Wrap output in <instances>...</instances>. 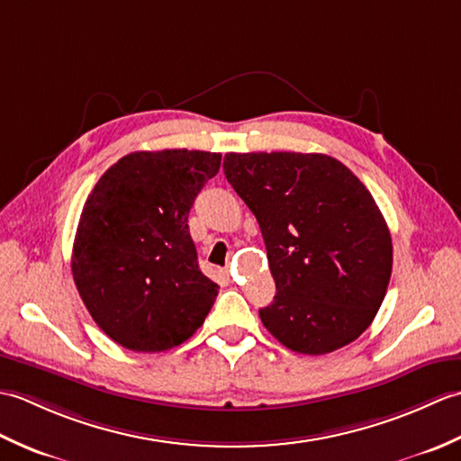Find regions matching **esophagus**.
<instances>
[{
  "label": "esophagus",
  "instance_id": "34e87169",
  "mask_svg": "<svg viewBox=\"0 0 461 461\" xmlns=\"http://www.w3.org/2000/svg\"><path fill=\"white\" fill-rule=\"evenodd\" d=\"M225 276H230V269H225Z\"/></svg>",
  "mask_w": 461,
  "mask_h": 461
}]
</instances>
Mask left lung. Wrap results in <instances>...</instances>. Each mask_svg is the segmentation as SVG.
Listing matches in <instances>:
<instances>
[{
  "instance_id": "1",
  "label": "left lung",
  "mask_w": 461,
  "mask_h": 461,
  "mask_svg": "<svg viewBox=\"0 0 461 461\" xmlns=\"http://www.w3.org/2000/svg\"><path fill=\"white\" fill-rule=\"evenodd\" d=\"M225 178L258 218L276 297L261 322L283 347L327 355L384 301L393 240L366 185L327 154L230 152Z\"/></svg>"
}]
</instances>
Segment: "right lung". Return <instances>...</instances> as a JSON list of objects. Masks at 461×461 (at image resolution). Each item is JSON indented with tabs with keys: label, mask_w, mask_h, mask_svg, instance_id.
I'll return each mask as SVG.
<instances>
[{
	"label": "right lung",
	"mask_w": 461,
	"mask_h": 461,
	"mask_svg": "<svg viewBox=\"0 0 461 461\" xmlns=\"http://www.w3.org/2000/svg\"><path fill=\"white\" fill-rule=\"evenodd\" d=\"M220 164L218 152H132L95 184L71 269L85 307L116 345L162 352L202 327L220 287L198 267L188 213Z\"/></svg>",
	"instance_id": "1"
}]
</instances>
